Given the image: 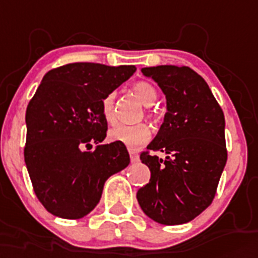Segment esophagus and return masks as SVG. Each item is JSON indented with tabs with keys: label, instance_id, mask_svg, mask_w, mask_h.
<instances>
[{
	"label": "esophagus",
	"instance_id": "34e87169",
	"mask_svg": "<svg viewBox=\"0 0 258 258\" xmlns=\"http://www.w3.org/2000/svg\"><path fill=\"white\" fill-rule=\"evenodd\" d=\"M130 159H131V163H137L139 161V155L135 150H130Z\"/></svg>",
	"mask_w": 258,
	"mask_h": 258
}]
</instances>
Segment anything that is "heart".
<instances>
[{
  "mask_svg": "<svg viewBox=\"0 0 258 258\" xmlns=\"http://www.w3.org/2000/svg\"><path fill=\"white\" fill-rule=\"evenodd\" d=\"M133 93L145 105H151L157 100V89L149 82H137L133 84ZM113 104H115V93H109L101 100V112L103 116L108 123L115 121V111H113ZM147 116L151 119H157L158 112L154 109H147ZM109 139L117 143H123L130 149L138 147L149 141L150 130L149 127L143 123L139 124H117L109 130Z\"/></svg>",
  "mask_w": 258,
  "mask_h": 258,
  "instance_id": "1",
  "label": "heart"
}]
</instances>
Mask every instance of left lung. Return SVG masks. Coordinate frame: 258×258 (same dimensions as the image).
I'll return each instance as SVG.
<instances>
[{
  "instance_id": "left-lung-1",
  "label": "left lung",
  "mask_w": 258,
  "mask_h": 258,
  "mask_svg": "<svg viewBox=\"0 0 258 258\" xmlns=\"http://www.w3.org/2000/svg\"><path fill=\"white\" fill-rule=\"evenodd\" d=\"M142 74L166 95L165 120L147 150L166 157L141 154L151 178L138 190V202L158 224H186L212 204L226 165L224 112L208 83L188 67H150Z\"/></svg>"
}]
</instances>
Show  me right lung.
I'll return each mask as SVG.
<instances>
[{"label": "right lung", "mask_w": 258, "mask_h": 258, "mask_svg": "<svg viewBox=\"0 0 258 258\" xmlns=\"http://www.w3.org/2000/svg\"><path fill=\"white\" fill-rule=\"evenodd\" d=\"M135 71L72 62L42 79L26 108L24 157L34 192L50 214L83 218L99 204L105 180L128 166L123 143H101L107 135L101 100Z\"/></svg>", "instance_id": "add662e5"}]
</instances>
